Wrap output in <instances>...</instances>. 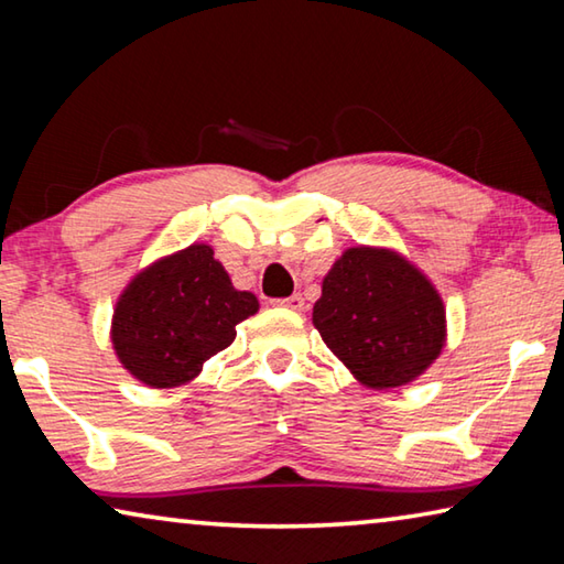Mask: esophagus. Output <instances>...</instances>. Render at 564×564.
Wrapping results in <instances>:
<instances>
[{
	"mask_svg": "<svg viewBox=\"0 0 564 564\" xmlns=\"http://www.w3.org/2000/svg\"><path fill=\"white\" fill-rule=\"evenodd\" d=\"M281 305H283V308H291V311H295V313H301V311L305 308V301H303L301 293H293L291 299H283Z\"/></svg>",
	"mask_w": 564,
	"mask_h": 564,
	"instance_id": "obj_1",
	"label": "esophagus"
}]
</instances>
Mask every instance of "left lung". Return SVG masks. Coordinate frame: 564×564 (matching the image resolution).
I'll return each instance as SVG.
<instances>
[{"instance_id":"8db88e82","label":"left lung","mask_w":564,"mask_h":564,"mask_svg":"<svg viewBox=\"0 0 564 564\" xmlns=\"http://www.w3.org/2000/svg\"><path fill=\"white\" fill-rule=\"evenodd\" d=\"M313 326L350 376L373 390L413 383L447 340L443 295L386 246H352L338 256L313 305Z\"/></svg>"}]
</instances>
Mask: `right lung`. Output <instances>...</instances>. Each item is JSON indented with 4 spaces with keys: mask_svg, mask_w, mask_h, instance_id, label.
I'll list each match as a JSON object with an SVG mask.
<instances>
[{
    "mask_svg": "<svg viewBox=\"0 0 564 564\" xmlns=\"http://www.w3.org/2000/svg\"><path fill=\"white\" fill-rule=\"evenodd\" d=\"M253 313L259 299L236 289L214 248L191 243L131 275L113 305L111 348L139 383L188 386Z\"/></svg>",
    "mask_w": 564,
    "mask_h": 564,
    "instance_id": "right-lung-1",
    "label": "right lung"
}]
</instances>
